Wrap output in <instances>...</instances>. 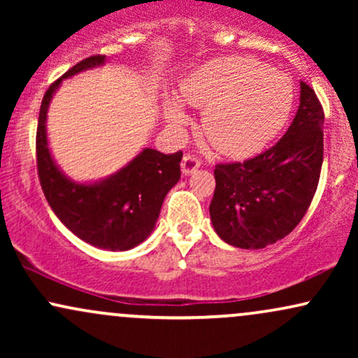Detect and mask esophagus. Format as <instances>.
<instances>
[{
    "mask_svg": "<svg viewBox=\"0 0 358 358\" xmlns=\"http://www.w3.org/2000/svg\"><path fill=\"white\" fill-rule=\"evenodd\" d=\"M199 168H200V159L196 158L195 155L185 153L183 162H182V171H183V175H192L193 171L199 170Z\"/></svg>",
    "mask_w": 358,
    "mask_h": 358,
    "instance_id": "obj_1",
    "label": "esophagus"
}]
</instances>
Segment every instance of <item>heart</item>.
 <instances>
[{
  "instance_id": "heart-1",
  "label": "heart",
  "mask_w": 358,
  "mask_h": 358,
  "mask_svg": "<svg viewBox=\"0 0 358 358\" xmlns=\"http://www.w3.org/2000/svg\"><path fill=\"white\" fill-rule=\"evenodd\" d=\"M180 97L203 109L202 129L220 153L245 158L259 153L285 126L293 106L286 73L245 57H220L199 65L180 84ZM173 127L187 122L178 101L168 99Z\"/></svg>"
}]
</instances>
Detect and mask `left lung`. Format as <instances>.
Masks as SVG:
<instances>
[{"label": "left lung", "mask_w": 358, "mask_h": 358, "mask_svg": "<svg viewBox=\"0 0 358 358\" xmlns=\"http://www.w3.org/2000/svg\"><path fill=\"white\" fill-rule=\"evenodd\" d=\"M299 108L286 134L264 153L215 166L210 219L234 248L262 249L301 222L313 200L323 163V108L301 82Z\"/></svg>", "instance_id": "8db88e82"}]
</instances>
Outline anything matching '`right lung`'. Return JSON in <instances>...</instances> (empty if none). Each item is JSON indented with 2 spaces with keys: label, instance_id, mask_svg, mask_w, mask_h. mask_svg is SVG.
Here are the masks:
<instances>
[{
  "label": "right lung",
  "instance_id": "obj_1",
  "mask_svg": "<svg viewBox=\"0 0 358 358\" xmlns=\"http://www.w3.org/2000/svg\"><path fill=\"white\" fill-rule=\"evenodd\" d=\"M104 62L106 55L84 59L45 92L36 127V168L45 199L69 231L94 248L127 250L153 232L166 193L180 180L183 153L145 148L124 168L96 183H77L62 173L48 150V104L62 80Z\"/></svg>",
  "mask_w": 358,
  "mask_h": 358
}]
</instances>
